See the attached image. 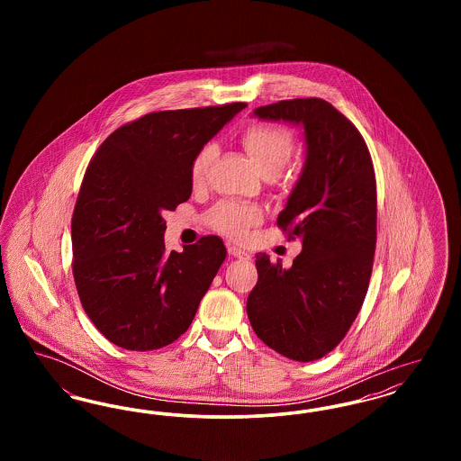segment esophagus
Returning <instances> with one entry per match:
<instances>
[{
  "mask_svg": "<svg viewBox=\"0 0 461 461\" xmlns=\"http://www.w3.org/2000/svg\"><path fill=\"white\" fill-rule=\"evenodd\" d=\"M228 254L233 256V258H237V259H241V261H249V259H250V256H249L243 249L233 245V243H228Z\"/></svg>",
  "mask_w": 461,
  "mask_h": 461,
  "instance_id": "obj_1",
  "label": "esophagus"
}]
</instances>
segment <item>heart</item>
Wrapping results in <instances>:
<instances>
[{
    "instance_id": "1",
    "label": "heart",
    "mask_w": 461,
    "mask_h": 461,
    "mask_svg": "<svg viewBox=\"0 0 461 461\" xmlns=\"http://www.w3.org/2000/svg\"><path fill=\"white\" fill-rule=\"evenodd\" d=\"M241 147L250 155L264 177H275L285 169L294 155L295 140L294 134L280 124L273 122H252L240 132ZM218 155L214 141H207L198 149L192 160L190 176L192 183L198 186L205 181L207 173ZM263 218V211L252 203L240 202H220L205 216L211 230L218 231L233 240H243L256 222Z\"/></svg>"
}]
</instances>
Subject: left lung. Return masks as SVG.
Segmentation results:
<instances>
[{
    "instance_id": "left-lung-1",
    "label": "left lung",
    "mask_w": 461,
    "mask_h": 461,
    "mask_svg": "<svg viewBox=\"0 0 461 461\" xmlns=\"http://www.w3.org/2000/svg\"><path fill=\"white\" fill-rule=\"evenodd\" d=\"M254 113L301 122L307 158L276 221L286 240H303V252L288 269L256 256L247 314L267 348L307 363L340 344L368 292L376 245L372 155L357 128L323 98L282 100Z\"/></svg>"
}]
</instances>
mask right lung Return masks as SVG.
<instances>
[{
  "label": "right lung",
  "mask_w": 461,
  "mask_h": 461,
  "mask_svg": "<svg viewBox=\"0 0 461 461\" xmlns=\"http://www.w3.org/2000/svg\"><path fill=\"white\" fill-rule=\"evenodd\" d=\"M245 104L160 110L122 124L98 147L72 214V275L93 325L128 351L173 344L226 258L207 235L166 252L162 214L192 195L190 167Z\"/></svg>",
  "instance_id": "obj_1"
}]
</instances>
